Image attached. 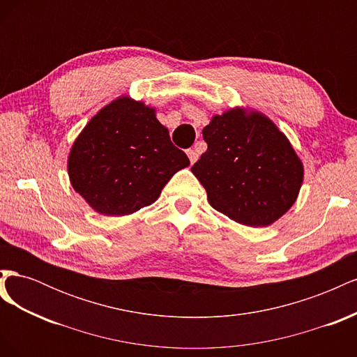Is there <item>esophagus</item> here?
Listing matches in <instances>:
<instances>
[{"label":"esophagus","mask_w":357,"mask_h":357,"mask_svg":"<svg viewBox=\"0 0 357 357\" xmlns=\"http://www.w3.org/2000/svg\"><path fill=\"white\" fill-rule=\"evenodd\" d=\"M188 156H189L190 164H195V162L198 160V152H197V150L189 149V150H188Z\"/></svg>","instance_id":"obj_1"}]
</instances>
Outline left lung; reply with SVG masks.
<instances>
[{"mask_svg":"<svg viewBox=\"0 0 357 357\" xmlns=\"http://www.w3.org/2000/svg\"><path fill=\"white\" fill-rule=\"evenodd\" d=\"M202 135L208 149L190 171L214 210L250 228L273 225L290 210L304 165L271 119L234 107L214 114Z\"/></svg>","mask_w":357,"mask_h":357,"instance_id":"1","label":"left lung"}]
</instances>
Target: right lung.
Returning <instances> with one entry per match:
<instances>
[{
  "label": "right lung",
  "mask_w": 357,
  "mask_h": 357,
  "mask_svg": "<svg viewBox=\"0 0 357 357\" xmlns=\"http://www.w3.org/2000/svg\"><path fill=\"white\" fill-rule=\"evenodd\" d=\"M190 165L171 143L155 107L121 95L104 105L70 149L73 189L104 215H128L153 204L177 171Z\"/></svg>",
  "instance_id": "right-lung-1"
}]
</instances>
